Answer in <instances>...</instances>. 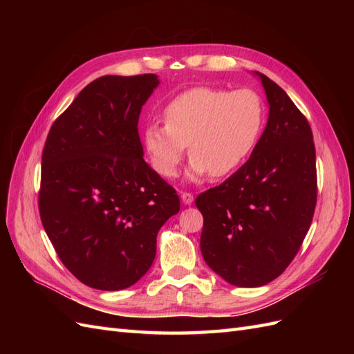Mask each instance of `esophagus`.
Instances as JSON below:
<instances>
[{
    "label": "esophagus",
    "mask_w": 354,
    "mask_h": 354,
    "mask_svg": "<svg viewBox=\"0 0 354 354\" xmlns=\"http://www.w3.org/2000/svg\"><path fill=\"white\" fill-rule=\"evenodd\" d=\"M181 201H183L185 205H190L194 202V195L189 194V192H181Z\"/></svg>",
    "instance_id": "obj_1"
}]
</instances>
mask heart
<instances>
[{"mask_svg":"<svg viewBox=\"0 0 354 354\" xmlns=\"http://www.w3.org/2000/svg\"><path fill=\"white\" fill-rule=\"evenodd\" d=\"M164 124H149L143 145L158 174L177 176L186 147L189 177L233 174L250 158L264 127V103L250 88L195 87L180 93L164 111Z\"/></svg>","mask_w":354,"mask_h":354,"instance_id":"b5f03b06","label":"heart"}]
</instances>
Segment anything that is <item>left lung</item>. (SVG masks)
<instances>
[{"mask_svg": "<svg viewBox=\"0 0 354 354\" xmlns=\"http://www.w3.org/2000/svg\"><path fill=\"white\" fill-rule=\"evenodd\" d=\"M254 73L269 103L260 140L236 173L195 201L203 216V260L241 288L282 274L310 229L317 198L312 128L279 85Z\"/></svg>", "mask_w": 354, "mask_h": 354, "instance_id": "left-lung-1", "label": "left lung"}]
</instances>
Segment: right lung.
<instances>
[{
    "mask_svg": "<svg viewBox=\"0 0 354 354\" xmlns=\"http://www.w3.org/2000/svg\"><path fill=\"white\" fill-rule=\"evenodd\" d=\"M159 80L106 75L51 125L42 151L39 216L66 269L120 291L146 274L156 236L180 199L143 159L138 116Z\"/></svg>",
    "mask_w": 354,
    "mask_h": 354,
    "instance_id": "right-lung-1",
    "label": "right lung"
}]
</instances>
